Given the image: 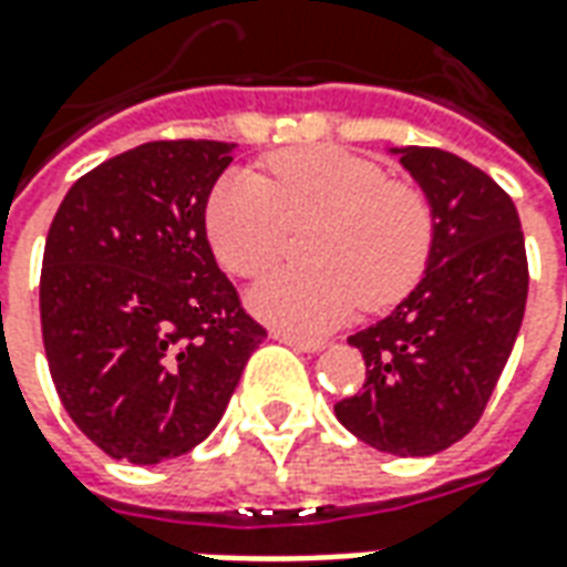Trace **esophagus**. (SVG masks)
<instances>
[{
    "label": "esophagus",
    "mask_w": 567,
    "mask_h": 567,
    "mask_svg": "<svg viewBox=\"0 0 567 567\" xmlns=\"http://www.w3.org/2000/svg\"><path fill=\"white\" fill-rule=\"evenodd\" d=\"M272 340H279V343L291 346V349H297V352H321L324 349V340H316V337H295V333H285V331H272Z\"/></svg>",
    "instance_id": "obj_1"
}]
</instances>
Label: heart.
Returning a JSON list of instances; mask_svg holds the SVG:
<instances>
[{"label": "heart", "mask_w": 567, "mask_h": 567, "mask_svg": "<svg viewBox=\"0 0 567 567\" xmlns=\"http://www.w3.org/2000/svg\"><path fill=\"white\" fill-rule=\"evenodd\" d=\"M270 178L227 173L206 203V234L224 270L258 276L282 258L288 227L312 224L300 255L309 267L270 272L248 307L276 328L319 333L358 303L401 300L425 270L434 218L406 182L352 151L316 145L272 154Z\"/></svg>", "instance_id": "b5f03b06"}]
</instances>
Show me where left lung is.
Instances as JSON below:
<instances>
[{"label": "left lung", "instance_id": "8db88e82", "mask_svg": "<svg viewBox=\"0 0 567 567\" xmlns=\"http://www.w3.org/2000/svg\"><path fill=\"white\" fill-rule=\"evenodd\" d=\"M422 187L434 239L425 276L398 307L349 337L368 364L340 425L392 455H434L471 431L516 343L528 297L513 199L474 163L440 148H389Z\"/></svg>", "mask_w": 567, "mask_h": 567}]
</instances>
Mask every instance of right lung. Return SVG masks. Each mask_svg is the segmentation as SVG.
Segmentation results:
<instances>
[{"mask_svg":"<svg viewBox=\"0 0 567 567\" xmlns=\"http://www.w3.org/2000/svg\"><path fill=\"white\" fill-rule=\"evenodd\" d=\"M234 142H145L81 175L44 243L42 340L72 422L112 458L185 455L221 422L267 331L206 239Z\"/></svg>","mask_w":567,"mask_h":567,"instance_id":"1","label":"right lung"}]
</instances>
